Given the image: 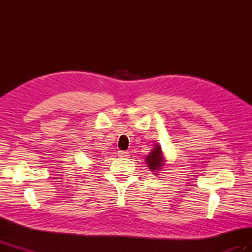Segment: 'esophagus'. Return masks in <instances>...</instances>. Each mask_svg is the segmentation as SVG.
I'll return each mask as SVG.
<instances>
[{"label":"esophagus","instance_id":"obj_1","mask_svg":"<svg viewBox=\"0 0 252 252\" xmlns=\"http://www.w3.org/2000/svg\"><path fill=\"white\" fill-rule=\"evenodd\" d=\"M118 155L120 158H128L129 157V152L128 151H119Z\"/></svg>","mask_w":252,"mask_h":252}]
</instances>
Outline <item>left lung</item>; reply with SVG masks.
Listing matches in <instances>:
<instances>
[{
    "label": "left lung",
    "mask_w": 252,
    "mask_h": 252,
    "mask_svg": "<svg viewBox=\"0 0 252 252\" xmlns=\"http://www.w3.org/2000/svg\"><path fill=\"white\" fill-rule=\"evenodd\" d=\"M145 161H146L147 167L150 169V171L158 175V171H161L163 169V167L166 165V158L164 156V152L162 151L161 145L156 144L154 149H151L149 155L146 156Z\"/></svg>",
    "instance_id": "1"
}]
</instances>
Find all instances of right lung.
I'll list each match as a JSON object with an SVG mask.
<instances>
[{
  "instance_id": "obj_1",
  "label": "right lung",
  "mask_w": 252,
  "mask_h": 252,
  "mask_svg": "<svg viewBox=\"0 0 252 252\" xmlns=\"http://www.w3.org/2000/svg\"><path fill=\"white\" fill-rule=\"evenodd\" d=\"M95 152H97V151H95Z\"/></svg>"
}]
</instances>
